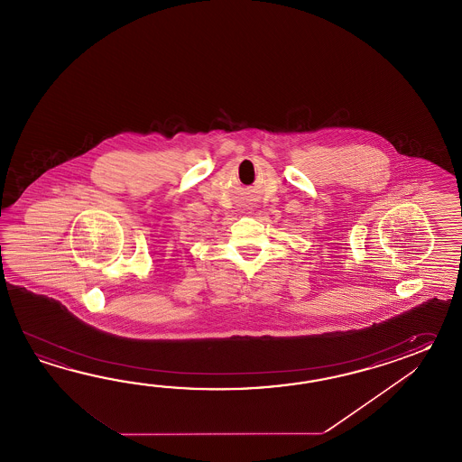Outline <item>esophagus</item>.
<instances>
[{
  "instance_id": "esophagus-1",
  "label": "esophagus",
  "mask_w": 462,
  "mask_h": 462,
  "mask_svg": "<svg viewBox=\"0 0 462 462\" xmlns=\"http://www.w3.org/2000/svg\"><path fill=\"white\" fill-rule=\"evenodd\" d=\"M247 209H253V208H247Z\"/></svg>"
}]
</instances>
